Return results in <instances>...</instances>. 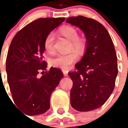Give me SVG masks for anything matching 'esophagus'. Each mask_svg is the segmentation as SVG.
Masks as SVG:
<instances>
[{
  "label": "esophagus",
  "mask_w": 128,
  "mask_h": 128,
  "mask_svg": "<svg viewBox=\"0 0 128 128\" xmlns=\"http://www.w3.org/2000/svg\"><path fill=\"white\" fill-rule=\"evenodd\" d=\"M62 72H63V74L65 76H68V71L66 70H62Z\"/></svg>",
  "instance_id": "obj_1"
}]
</instances>
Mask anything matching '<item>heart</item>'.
Returning a JSON list of instances; mask_svg holds the SVG:
<instances>
[{
    "mask_svg": "<svg viewBox=\"0 0 128 128\" xmlns=\"http://www.w3.org/2000/svg\"><path fill=\"white\" fill-rule=\"evenodd\" d=\"M59 32L62 36L69 40L71 42L70 49L76 50L78 52H82L85 49L86 42L83 38L78 36V30L72 26H66L60 29ZM54 35L52 33L48 34L45 38L44 47L47 53L53 54L54 53ZM79 56L75 51H72L67 54H60L52 58L50 63L52 66L62 69H67L73 63L78 60Z\"/></svg>",
    "mask_w": 128,
    "mask_h": 128,
    "instance_id": "heart-1",
    "label": "heart"
}]
</instances>
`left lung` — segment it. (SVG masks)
Returning <instances> with one entry per match:
<instances>
[{
  "label": "left lung",
  "mask_w": 128,
  "mask_h": 128,
  "mask_svg": "<svg viewBox=\"0 0 128 128\" xmlns=\"http://www.w3.org/2000/svg\"><path fill=\"white\" fill-rule=\"evenodd\" d=\"M80 28L86 36V49L83 58L69 72L73 82L70 104L79 112L98 108L107 101L115 87L118 75L114 45L106 28L94 19L78 16L66 20Z\"/></svg>",
  "instance_id": "obj_1"
}]
</instances>
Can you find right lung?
I'll return each instance as SVG.
<instances>
[{
    "label": "right lung",
    "mask_w": 128,
    "mask_h": 128,
    "mask_svg": "<svg viewBox=\"0 0 128 128\" xmlns=\"http://www.w3.org/2000/svg\"><path fill=\"white\" fill-rule=\"evenodd\" d=\"M64 20H35L16 34L9 46L6 60L7 80L14 102L26 115L42 114L50 108L51 94L64 76L58 68L51 67L46 71L43 53L46 36ZM41 71L44 74L38 78Z\"/></svg>",
    "instance_id": "right-lung-1"
}]
</instances>
